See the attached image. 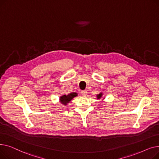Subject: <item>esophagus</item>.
<instances>
[{"mask_svg":"<svg viewBox=\"0 0 159 159\" xmlns=\"http://www.w3.org/2000/svg\"><path fill=\"white\" fill-rule=\"evenodd\" d=\"M87 93H88V92H87L86 90H82V91H81V94H82L83 96L87 95Z\"/></svg>","mask_w":159,"mask_h":159,"instance_id":"esophagus-1","label":"esophagus"}]
</instances>
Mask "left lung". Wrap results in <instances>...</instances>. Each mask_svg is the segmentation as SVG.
<instances>
[{"label": "left lung", "mask_w": 159, "mask_h": 159, "mask_svg": "<svg viewBox=\"0 0 159 159\" xmlns=\"http://www.w3.org/2000/svg\"><path fill=\"white\" fill-rule=\"evenodd\" d=\"M102 93H100V94H98V95H97V98H101V97H102Z\"/></svg>", "instance_id": "left-lung-1"}]
</instances>
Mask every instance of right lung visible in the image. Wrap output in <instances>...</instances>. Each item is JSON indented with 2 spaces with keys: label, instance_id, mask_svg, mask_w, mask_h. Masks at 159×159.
I'll return each instance as SVG.
<instances>
[{
  "label": "right lung",
  "instance_id": "1",
  "mask_svg": "<svg viewBox=\"0 0 159 159\" xmlns=\"http://www.w3.org/2000/svg\"><path fill=\"white\" fill-rule=\"evenodd\" d=\"M77 94L76 93H71L68 95H63L61 97V102L62 104L66 105L68 104L69 102L71 101V100L73 98L75 97H76Z\"/></svg>",
  "mask_w": 159,
  "mask_h": 159
}]
</instances>
